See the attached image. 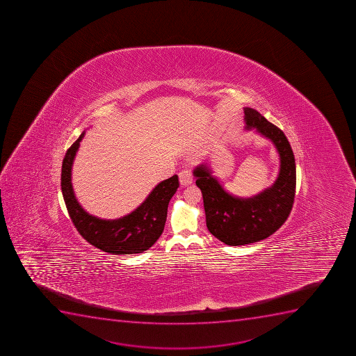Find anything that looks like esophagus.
Segmentation results:
<instances>
[{"instance_id": "esophagus-1", "label": "esophagus", "mask_w": 356, "mask_h": 356, "mask_svg": "<svg viewBox=\"0 0 356 356\" xmlns=\"http://www.w3.org/2000/svg\"><path fill=\"white\" fill-rule=\"evenodd\" d=\"M179 179H180V184L182 187H187L189 184H193V172L191 169H184L181 170L179 174Z\"/></svg>"}]
</instances>
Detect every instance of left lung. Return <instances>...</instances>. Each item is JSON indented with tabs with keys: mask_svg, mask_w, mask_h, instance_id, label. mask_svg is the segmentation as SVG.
Masks as SVG:
<instances>
[{
	"mask_svg": "<svg viewBox=\"0 0 356 356\" xmlns=\"http://www.w3.org/2000/svg\"><path fill=\"white\" fill-rule=\"evenodd\" d=\"M247 130L270 139L280 155V172L271 187L253 197H236L222 188L207 165L196 167V186L201 189L207 226L217 239L229 246L257 243L276 232L288 218L295 200L296 163L288 139L260 113L245 108Z\"/></svg>",
	"mask_w": 356,
	"mask_h": 356,
	"instance_id": "left-lung-1",
	"label": "left lung"
}]
</instances>
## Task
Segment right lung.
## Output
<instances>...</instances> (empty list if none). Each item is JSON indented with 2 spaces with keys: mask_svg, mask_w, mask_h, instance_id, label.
<instances>
[{
  "mask_svg": "<svg viewBox=\"0 0 356 356\" xmlns=\"http://www.w3.org/2000/svg\"><path fill=\"white\" fill-rule=\"evenodd\" d=\"M68 148L61 169V191L72 222L79 233L96 248L110 254H138L154 245L165 229L167 209L170 198L179 188V177L162 181L146 200L129 215L118 219H101L85 211L75 197L72 186V165L80 141Z\"/></svg>",
  "mask_w": 356,
  "mask_h": 356,
  "instance_id": "right-lung-1",
  "label": "right lung"
}]
</instances>
